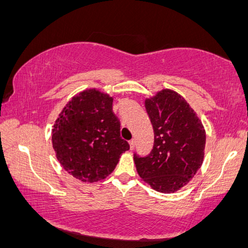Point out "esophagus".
I'll use <instances>...</instances> for the list:
<instances>
[{
	"mask_svg": "<svg viewBox=\"0 0 248 248\" xmlns=\"http://www.w3.org/2000/svg\"><path fill=\"white\" fill-rule=\"evenodd\" d=\"M129 146H130V149L131 150L134 149V147H135V139H131L130 141H129Z\"/></svg>",
	"mask_w": 248,
	"mask_h": 248,
	"instance_id": "esophagus-1",
	"label": "esophagus"
}]
</instances>
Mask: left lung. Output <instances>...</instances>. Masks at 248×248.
I'll use <instances>...</instances> for the list:
<instances>
[{
  "instance_id": "1",
  "label": "left lung",
  "mask_w": 248,
  "mask_h": 248,
  "mask_svg": "<svg viewBox=\"0 0 248 248\" xmlns=\"http://www.w3.org/2000/svg\"><path fill=\"white\" fill-rule=\"evenodd\" d=\"M145 107L155 140L147 157L134 156L137 172L153 189L176 193L190 182L204 161L205 128L189 103L170 89L146 98Z\"/></svg>"
}]
</instances>
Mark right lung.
<instances>
[{"label":"right lung","instance_id":"obj_1","mask_svg":"<svg viewBox=\"0 0 248 248\" xmlns=\"http://www.w3.org/2000/svg\"><path fill=\"white\" fill-rule=\"evenodd\" d=\"M113 98L99 89L73 95L54 121L52 147L62 168L83 183L106 178L129 145L120 137Z\"/></svg>","mask_w":248,"mask_h":248}]
</instances>
